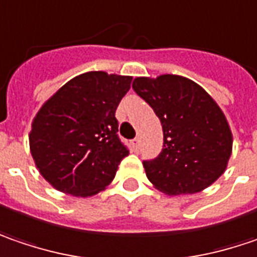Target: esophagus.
Returning <instances> with one entry per match:
<instances>
[{
  "mask_svg": "<svg viewBox=\"0 0 257 257\" xmlns=\"http://www.w3.org/2000/svg\"><path fill=\"white\" fill-rule=\"evenodd\" d=\"M132 148L135 152H139V149H140V140H139V137H136L135 140H132Z\"/></svg>",
  "mask_w": 257,
  "mask_h": 257,
  "instance_id": "1",
  "label": "esophagus"
}]
</instances>
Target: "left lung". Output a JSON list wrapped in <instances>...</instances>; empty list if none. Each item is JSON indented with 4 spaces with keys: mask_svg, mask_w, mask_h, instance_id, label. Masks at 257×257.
<instances>
[{
    "mask_svg": "<svg viewBox=\"0 0 257 257\" xmlns=\"http://www.w3.org/2000/svg\"><path fill=\"white\" fill-rule=\"evenodd\" d=\"M133 89L153 108L163 128L161 155L143 166L148 179L168 195L195 194L224 173L233 135L217 102L179 75L140 76Z\"/></svg>",
    "mask_w": 257,
    "mask_h": 257,
    "instance_id": "1",
    "label": "left lung"
}]
</instances>
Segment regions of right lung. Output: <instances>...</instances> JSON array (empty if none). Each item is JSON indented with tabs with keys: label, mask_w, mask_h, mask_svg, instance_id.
I'll return each instance as SVG.
<instances>
[{
	"label": "right lung",
	"mask_w": 257,
	"mask_h": 257,
	"mask_svg": "<svg viewBox=\"0 0 257 257\" xmlns=\"http://www.w3.org/2000/svg\"><path fill=\"white\" fill-rule=\"evenodd\" d=\"M132 76L94 71L75 76L36 114L29 135L34 163L60 192L91 197L114 179L128 155L115 109Z\"/></svg>",
	"instance_id": "add662e5"
}]
</instances>
